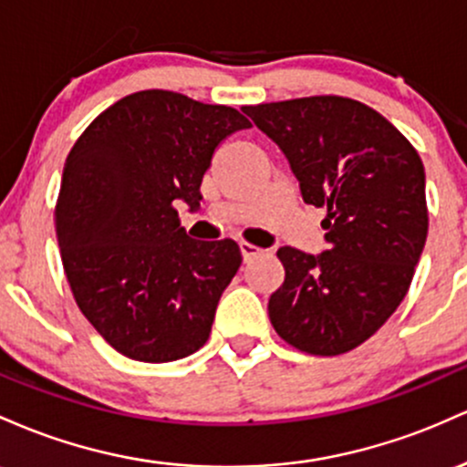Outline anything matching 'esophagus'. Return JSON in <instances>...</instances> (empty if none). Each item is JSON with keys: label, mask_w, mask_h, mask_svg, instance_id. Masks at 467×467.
<instances>
[{"label": "esophagus", "mask_w": 467, "mask_h": 467, "mask_svg": "<svg viewBox=\"0 0 467 467\" xmlns=\"http://www.w3.org/2000/svg\"><path fill=\"white\" fill-rule=\"evenodd\" d=\"M240 254H243V260L249 262L254 258H258L262 254L260 247H255V244H249V243H240Z\"/></svg>", "instance_id": "obj_1"}]
</instances>
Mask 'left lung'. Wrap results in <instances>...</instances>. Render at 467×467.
I'll return each instance as SVG.
<instances>
[{"mask_svg":"<svg viewBox=\"0 0 467 467\" xmlns=\"http://www.w3.org/2000/svg\"><path fill=\"white\" fill-rule=\"evenodd\" d=\"M285 151L306 205L324 207L327 251L280 247L285 282L269 319L308 355L348 353L384 327L410 289L428 235L426 171L390 120L322 94L244 106Z\"/></svg>","mask_w":467,"mask_h":467,"instance_id":"obj_1","label":"left lung"}]
</instances>
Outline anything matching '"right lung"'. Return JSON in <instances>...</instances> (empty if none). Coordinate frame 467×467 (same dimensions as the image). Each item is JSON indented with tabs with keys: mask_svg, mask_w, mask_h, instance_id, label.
<instances>
[{
	"mask_svg": "<svg viewBox=\"0 0 467 467\" xmlns=\"http://www.w3.org/2000/svg\"><path fill=\"white\" fill-rule=\"evenodd\" d=\"M238 109L143 90L99 114L67 154L55 207L61 262L77 306L125 358L163 364L209 339L240 269L234 240L185 234L176 205L201 207V182Z\"/></svg>",
	"mask_w": 467,
	"mask_h": 467,
	"instance_id": "obj_1",
	"label": "right lung"
}]
</instances>
